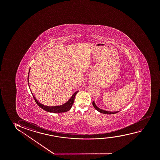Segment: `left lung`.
<instances>
[{
    "label": "left lung",
    "instance_id": "1",
    "mask_svg": "<svg viewBox=\"0 0 160 160\" xmlns=\"http://www.w3.org/2000/svg\"><path fill=\"white\" fill-rule=\"evenodd\" d=\"M92 104L93 105V107L96 109L98 111V112H100L102 114H116L117 112H109V111H107V110H104L102 109H100L97 106L96 104L94 103V101H93L92 102Z\"/></svg>",
    "mask_w": 160,
    "mask_h": 160
}]
</instances>
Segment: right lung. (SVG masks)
Returning <instances> with one entry per match:
<instances>
[{"mask_svg":"<svg viewBox=\"0 0 160 160\" xmlns=\"http://www.w3.org/2000/svg\"><path fill=\"white\" fill-rule=\"evenodd\" d=\"M29 72H30V69L29 70L28 75V84L29 88H30V86H29ZM30 90H31V89H30ZM78 92H79V91L75 92L74 93L72 94V96L70 97V98L66 103H64L63 104H62L61 105H57V106H46V105H44V104L40 103L38 101L37 99L35 98V97L33 96L32 92V94L33 95V98L34 99L36 103L42 109L45 110L46 112L58 113V112H68L71 109V108L72 107V104L74 103V102L75 95L77 94V93Z\"/></svg>","mask_w":160,"mask_h":160,"instance_id":"add662e5","label":"right lung"}]
</instances>
